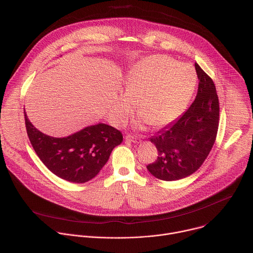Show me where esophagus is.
I'll use <instances>...</instances> for the list:
<instances>
[{"label": "esophagus", "instance_id": "esophagus-1", "mask_svg": "<svg viewBox=\"0 0 253 253\" xmlns=\"http://www.w3.org/2000/svg\"><path fill=\"white\" fill-rule=\"evenodd\" d=\"M125 139L128 140V141L134 142V143H139L140 142V139L138 137H135V136H132V135H126Z\"/></svg>", "mask_w": 253, "mask_h": 253}]
</instances>
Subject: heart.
<instances>
[{
	"instance_id": "b5f03b06",
	"label": "heart",
	"mask_w": 253,
	"mask_h": 253,
	"mask_svg": "<svg viewBox=\"0 0 253 253\" xmlns=\"http://www.w3.org/2000/svg\"><path fill=\"white\" fill-rule=\"evenodd\" d=\"M197 82L195 71L163 55L146 57L138 62L125 79V94L115 104V122L125 123L135 100L140 110L135 126L150 122L162 127L178 118L188 105Z\"/></svg>"
}]
</instances>
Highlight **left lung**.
<instances>
[{
    "label": "left lung",
    "instance_id": "left-lung-1",
    "mask_svg": "<svg viewBox=\"0 0 253 253\" xmlns=\"http://www.w3.org/2000/svg\"><path fill=\"white\" fill-rule=\"evenodd\" d=\"M199 80L194 102L173 124L150 138L158 151L148 171L160 180L185 178L203 164L212 149L219 124V101L212 79L195 63Z\"/></svg>",
    "mask_w": 253,
    "mask_h": 253
}]
</instances>
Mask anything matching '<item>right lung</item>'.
<instances>
[{"mask_svg":"<svg viewBox=\"0 0 253 253\" xmlns=\"http://www.w3.org/2000/svg\"><path fill=\"white\" fill-rule=\"evenodd\" d=\"M24 113L27 134L36 154L51 172L73 183L93 179L123 141L119 130L103 123L68 137H51L36 129Z\"/></svg>","mask_w":253,"mask_h":253,"instance_id":"right-lung-1","label":"right lung"}]
</instances>
